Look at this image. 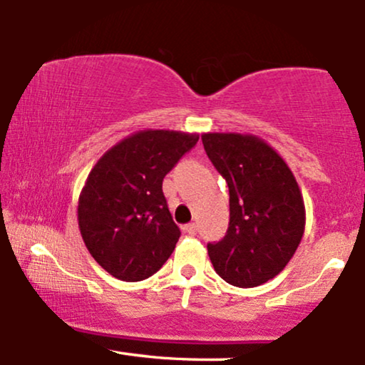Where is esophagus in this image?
I'll return each instance as SVG.
<instances>
[{"mask_svg": "<svg viewBox=\"0 0 365 365\" xmlns=\"http://www.w3.org/2000/svg\"><path fill=\"white\" fill-rule=\"evenodd\" d=\"M184 231H186V233L187 235H191V236H194V235H196L197 233V226L196 225H194V223H189V225H186V226H184V228H182Z\"/></svg>", "mask_w": 365, "mask_h": 365, "instance_id": "obj_1", "label": "esophagus"}]
</instances>
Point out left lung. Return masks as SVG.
<instances>
[{
  "label": "left lung",
  "instance_id": "left-lung-1",
  "mask_svg": "<svg viewBox=\"0 0 365 365\" xmlns=\"http://www.w3.org/2000/svg\"><path fill=\"white\" fill-rule=\"evenodd\" d=\"M202 145L230 189V226L207 243L216 273L252 288L275 278L295 255L305 230L300 187L273 148L250 134H202Z\"/></svg>",
  "mask_w": 365,
  "mask_h": 365
}]
</instances>
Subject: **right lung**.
Segmentation results:
<instances>
[{
	"label": "right lung",
	"mask_w": 365,
	"mask_h": 365,
	"mask_svg": "<svg viewBox=\"0 0 365 365\" xmlns=\"http://www.w3.org/2000/svg\"><path fill=\"white\" fill-rule=\"evenodd\" d=\"M200 135L140 130L98 159L78 197V228L93 259L122 282H140L168 262L181 236L163 181Z\"/></svg>",
	"instance_id": "1"
}]
</instances>
